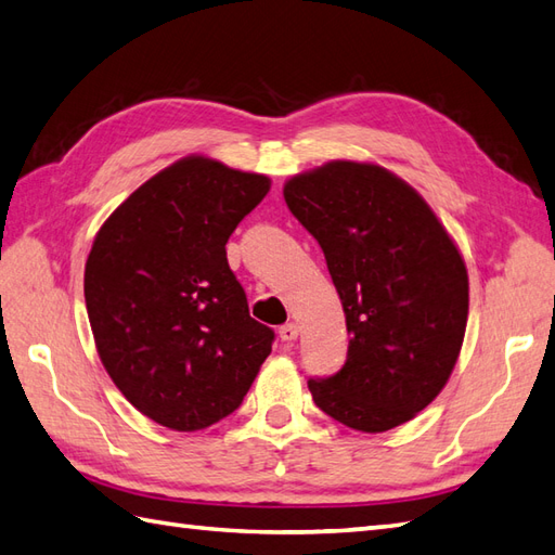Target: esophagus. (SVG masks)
Segmentation results:
<instances>
[{
  "label": "esophagus",
  "instance_id": "esophagus-1",
  "mask_svg": "<svg viewBox=\"0 0 555 555\" xmlns=\"http://www.w3.org/2000/svg\"><path fill=\"white\" fill-rule=\"evenodd\" d=\"M296 336H299V324H294V322H287V324H282L280 327V339L282 341H294Z\"/></svg>",
  "mask_w": 555,
  "mask_h": 555
}]
</instances>
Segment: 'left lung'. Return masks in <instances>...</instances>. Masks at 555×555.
<instances>
[{"label": "left lung", "mask_w": 555, "mask_h": 555, "mask_svg": "<svg viewBox=\"0 0 555 555\" xmlns=\"http://www.w3.org/2000/svg\"><path fill=\"white\" fill-rule=\"evenodd\" d=\"M282 193L324 251L350 332L344 367L308 382L315 404L362 434L410 422L438 398L464 344L462 251L426 199L374 162L332 159Z\"/></svg>", "instance_id": "1"}]
</instances>
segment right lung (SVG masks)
Segmentation results:
<instances>
[{
  "instance_id": "1",
  "label": "right lung",
  "mask_w": 555,
  "mask_h": 555,
  "mask_svg": "<svg viewBox=\"0 0 555 555\" xmlns=\"http://www.w3.org/2000/svg\"><path fill=\"white\" fill-rule=\"evenodd\" d=\"M263 173L205 155L176 159L107 216L85 266L105 372L155 424L193 434L235 412L275 334L249 315L225 259Z\"/></svg>"
}]
</instances>
